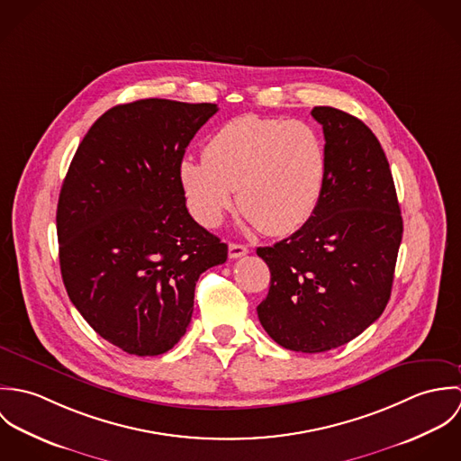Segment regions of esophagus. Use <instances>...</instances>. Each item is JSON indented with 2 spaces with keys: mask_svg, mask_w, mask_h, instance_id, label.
Returning a JSON list of instances; mask_svg holds the SVG:
<instances>
[{
  "mask_svg": "<svg viewBox=\"0 0 461 461\" xmlns=\"http://www.w3.org/2000/svg\"><path fill=\"white\" fill-rule=\"evenodd\" d=\"M249 254V249L245 245H238V243H230L229 245V258L230 259H238Z\"/></svg>",
  "mask_w": 461,
  "mask_h": 461,
  "instance_id": "1",
  "label": "esophagus"
}]
</instances>
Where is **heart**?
I'll use <instances>...</instances> for the list:
<instances>
[{
  "label": "heart",
  "mask_w": 461,
  "mask_h": 461,
  "mask_svg": "<svg viewBox=\"0 0 461 461\" xmlns=\"http://www.w3.org/2000/svg\"><path fill=\"white\" fill-rule=\"evenodd\" d=\"M329 177L325 141L302 121L240 115L212 132L203 158L185 156L179 179L190 209L214 227L234 203L264 232L298 230L316 212Z\"/></svg>",
  "instance_id": "b5f03b06"
}]
</instances>
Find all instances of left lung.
<instances>
[{
  "mask_svg": "<svg viewBox=\"0 0 461 461\" xmlns=\"http://www.w3.org/2000/svg\"><path fill=\"white\" fill-rule=\"evenodd\" d=\"M323 126L329 177L312 218L273 247H259L271 280L258 316L282 348H339L385 311L402 218L387 156L362 121L312 108Z\"/></svg>",
  "mask_w": 461,
  "mask_h": 461,
  "instance_id": "obj_1",
  "label": "left lung"
}]
</instances>
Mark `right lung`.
<instances>
[{
  "label": "right lung",
  "instance_id": "1",
  "mask_svg": "<svg viewBox=\"0 0 461 461\" xmlns=\"http://www.w3.org/2000/svg\"><path fill=\"white\" fill-rule=\"evenodd\" d=\"M211 103L140 99L101 115L79 143L57 209L67 294L103 339L138 357L172 349L198 276L227 245L192 218L179 163Z\"/></svg>",
  "mask_w": 461,
  "mask_h": 461
}]
</instances>
